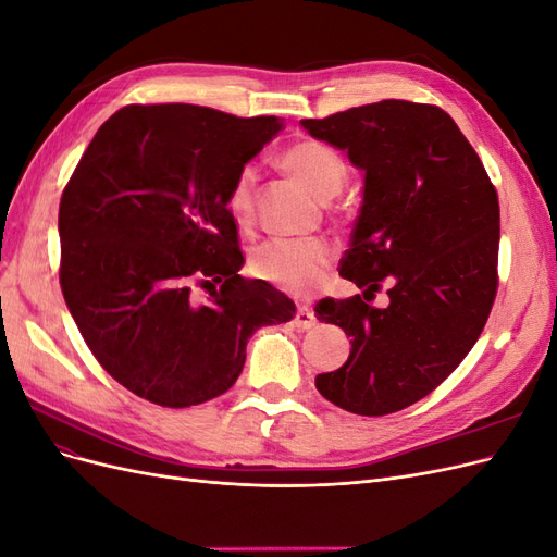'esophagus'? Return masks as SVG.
I'll use <instances>...</instances> for the list:
<instances>
[{
  "instance_id": "34e87169",
  "label": "esophagus",
  "mask_w": 557,
  "mask_h": 557,
  "mask_svg": "<svg viewBox=\"0 0 557 557\" xmlns=\"http://www.w3.org/2000/svg\"><path fill=\"white\" fill-rule=\"evenodd\" d=\"M295 325L299 330H311L315 325V315L313 309L309 305H297V313H295Z\"/></svg>"
}]
</instances>
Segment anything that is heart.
<instances>
[{"instance_id": "obj_1", "label": "heart", "mask_w": 557, "mask_h": 557, "mask_svg": "<svg viewBox=\"0 0 557 557\" xmlns=\"http://www.w3.org/2000/svg\"><path fill=\"white\" fill-rule=\"evenodd\" d=\"M283 170L293 174L318 199H332L346 181V162L318 139H301L283 150ZM256 166L244 164L227 193V209L239 223L252 213ZM334 260V248L323 239H269L250 256V272L288 293L305 295L323 283Z\"/></svg>"}]
</instances>
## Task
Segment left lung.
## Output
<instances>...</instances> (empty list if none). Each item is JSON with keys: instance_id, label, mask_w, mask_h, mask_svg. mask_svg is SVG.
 I'll return each mask as SVG.
<instances>
[{"instance_id": "obj_1", "label": "left lung", "mask_w": 557, "mask_h": 557, "mask_svg": "<svg viewBox=\"0 0 557 557\" xmlns=\"http://www.w3.org/2000/svg\"><path fill=\"white\" fill-rule=\"evenodd\" d=\"M364 172L362 207L339 274L388 285L392 305L323 299L320 323L350 336L344 367L318 374L325 399L385 416L430 395L481 336L497 295L499 201L476 150L434 104L383 99L301 121Z\"/></svg>"}]
</instances>
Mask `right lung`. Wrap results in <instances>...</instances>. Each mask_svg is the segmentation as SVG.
I'll return each mask as SVG.
<instances>
[{
    "label": "right lung",
    "mask_w": 557,
    "mask_h": 557,
    "mask_svg": "<svg viewBox=\"0 0 557 557\" xmlns=\"http://www.w3.org/2000/svg\"><path fill=\"white\" fill-rule=\"evenodd\" d=\"M276 115L129 104L97 129L60 199V285L97 362L170 409L234 385L246 344L293 299L239 274L230 185L281 132ZM207 287L199 302L191 290Z\"/></svg>",
    "instance_id": "right-lung-1"
}]
</instances>
